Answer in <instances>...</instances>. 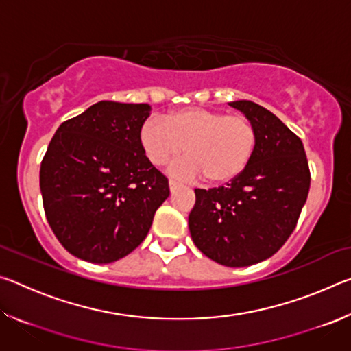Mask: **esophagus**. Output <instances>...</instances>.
Listing matches in <instances>:
<instances>
[{
    "instance_id": "esophagus-1",
    "label": "esophagus",
    "mask_w": 351,
    "mask_h": 351,
    "mask_svg": "<svg viewBox=\"0 0 351 351\" xmlns=\"http://www.w3.org/2000/svg\"><path fill=\"white\" fill-rule=\"evenodd\" d=\"M180 186V184H178L176 181H173V180H170L169 181V187H170V192H175V189Z\"/></svg>"
}]
</instances>
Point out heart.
Wrapping results in <instances>:
<instances>
[{"label": "heart", "instance_id": "1", "mask_svg": "<svg viewBox=\"0 0 351 351\" xmlns=\"http://www.w3.org/2000/svg\"><path fill=\"white\" fill-rule=\"evenodd\" d=\"M148 161L165 165L182 150L187 156L171 164L181 180L204 176L209 184H226L243 173L257 147V127L246 114L189 106L169 112L162 121L148 119L139 132Z\"/></svg>", "mask_w": 351, "mask_h": 351}]
</instances>
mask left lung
I'll list each match as a JSON object with an SVG mask.
<instances>
[{"instance_id":"1","label":"left lung","mask_w":351,"mask_h":351,"mask_svg":"<svg viewBox=\"0 0 351 351\" xmlns=\"http://www.w3.org/2000/svg\"><path fill=\"white\" fill-rule=\"evenodd\" d=\"M252 119L258 139L240 176L217 189H195L189 230L201 252L229 268L260 263L289 239L310 190L302 141L251 100L229 102Z\"/></svg>"}]
</instances>
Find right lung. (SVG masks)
Wrapping results in <instances>:
<instances>
[{"label":"right lung","mask_w":351,"mask_h":351,"mask_svg":"<svg viewBox=\"0 0 351 351\" xmlns=\"http://www.w3.org/2000/svg\"><path fill=\"white\" fill-rule=\"evenodd\" d=\"M148 104L102 100L63 122L40 167L45 213L77 258L112 263L138 247L169 181L148 161L139 132Z\"/></svg>","instance_id":"obj_1"}]
</instances>
